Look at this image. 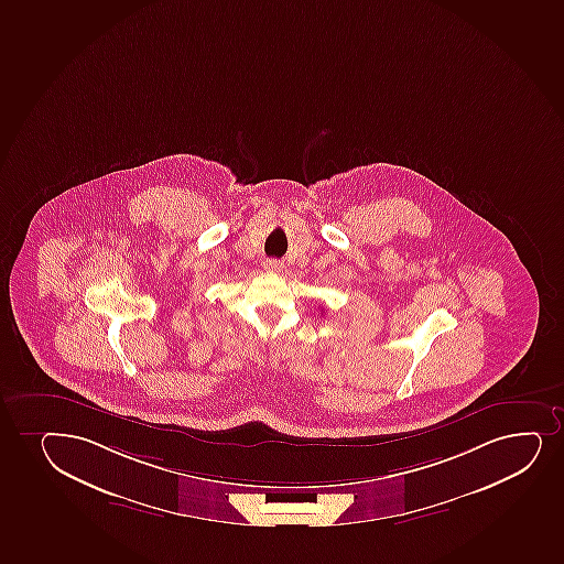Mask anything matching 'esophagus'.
I'll return each instance as SVG.
<instances>
[{
  "mask_svg": "<svg viewBox=\"0 0 564 564\" xmlns=\"http://www.w3.org/2000/svg\"><path fill=\"white\" fill-rule=\"evenodd\" d=\"M263 267H265V271L269 272L282 271V263L276 261V259H265V261H263Z\"/></svg>",
  "mask_w": 564,
  "mask_h": 564,
  "instance_id": "1",
  "label": "esophagus"
}]
</instances>
